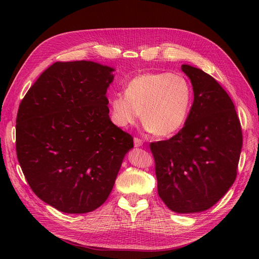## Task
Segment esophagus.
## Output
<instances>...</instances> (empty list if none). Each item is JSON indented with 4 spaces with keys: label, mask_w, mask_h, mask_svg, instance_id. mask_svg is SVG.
I'll list each match as a JSON object with an SVG mask.
<instances>
[{
    "label": "esophagus",
    "mask_w": 259,
    "mask_h": 259,
    "mask_svg": "<svg viewBox=\"0 0 259 259\" xmlns=\"http://www.w3.org/2000/svg\"><path fill=\"white\" fill-rule=\"evenodd\" d=\"M134 146L135 147H142L143 146V140H141V139H139V138H134Z\"/></svg>",
    "instance_id": "34e87169"
}]
</instances>
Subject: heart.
Here are the masks:
<instances>
[{
    "mask_svg": "<svg viewBox=\"0 0 259 259\" xmlns=\"http://www.w3.org/2000/svg\"><path fill=\"white\" fill-rule=\"evenodd\" d=\"M192 104V88L180 73L145 72L134 76L125 94L110 100L112 119L119 127L135 124L142 118L147 128L158 137L180 130Z\"/></svg>",
    "mask_w": 259,
    "mask_h": 259,
    "instance_id": "1",
    "label": "heart"
}]
</instances>
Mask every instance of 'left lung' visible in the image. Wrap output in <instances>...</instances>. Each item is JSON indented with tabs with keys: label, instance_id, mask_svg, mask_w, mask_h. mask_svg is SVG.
Returning a JSON list of instances; mask_svg holds the SVG:
<instances>
[{
	"label": "left lung",
	"instance_id": "1",
	"mask_svg": "<svg viewBox=\"0 0 259 259\" xmlns=\"http://www.w3.org/2000/svg\"><path fill=\"white\" fill-rule=\"evenodd\" d=\"M194 101L185 126L169 140L150 144L157 192L176 213L206 211L219 201L236 175L242 132L234 104L215 78L183 65Z\"/></svg>",
	"mask_w": 259,
	"mask_h": 259
}]
</instances>
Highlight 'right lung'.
<instances>
[{
  "label": "right lung",
  "mask_w": 259,
  "mask_h": 259,
  "mask_svg": "<svg viewBox=\"0 0 259 259\" xmlns=\"http://www.w3.org/2000/svg\"><path fill=\"white\" fill-rule=\"evenodd\" d=\"M114 69L90 61L57 62L39 75L17 116V155L34 194L69 214L106 201L133 138L109 117Z\"/></svg>",
  "instance_id": "1"
}]
</instances>
